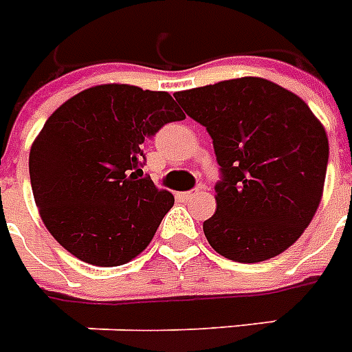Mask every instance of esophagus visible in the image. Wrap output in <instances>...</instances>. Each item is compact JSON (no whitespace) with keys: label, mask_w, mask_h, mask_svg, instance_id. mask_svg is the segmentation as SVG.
I'll return each instance as SVG.
<instances>
[{"label":"esophagus","mask_w":352,"mask_h":352,"mask_svg":"<svg viewBox=\"0 0 352 352\" xmlns=\"http://www.w3.org/2000/svg\"><path fill=\"white\" fill-rule=\"evenodd\" d=\"M199 194H201V192L197 188L188 190V192H181V194H179V199H181V201H190V199H194V197H197Z\"/></svg>","instance_id":"esophagus-1"}]
</instances>
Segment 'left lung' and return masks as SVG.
Returning a JSON list of instances; mask_svg holds the SVG:
<instances>
[{
	"label": "left lung",
	"instance_id": "left-lung-1",
	"mask_svg": "<svg viewBox=\"0 0 352 352\" xmlns=\"http://www.w3.org/2000/svg\"><path fill=\"white\" fill-rule=\"evenodd\" d=\"M175 100L212 138L222 179L203 231L220 256L259 263L295 244L319 207L329 164L321 121L265 78L179 91Z\"/></svg>",
	"mask_w": 352,
	"mask_h": 352
}]
</instances>
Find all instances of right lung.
Wrapping results in <instances>:
<instances>
[{
	"mask_svg": "<svg viewBox=\"0 0 352 352\" xmlns=\"http://www.w3.org/2000/svg\"><path fill=\"white\" fill-rule=\"evenodd\" d=\"M184 113L166 91L106 83L61 104L31 145L30 177L44 226L95 267L149 246L173 196L143 177L142 145Z\"/></svg>",
	"mask_w": 352,
	"mask_h": 352,
	"instance_id": "add662e5",
	"label": "right lung"
}]
</instances>
